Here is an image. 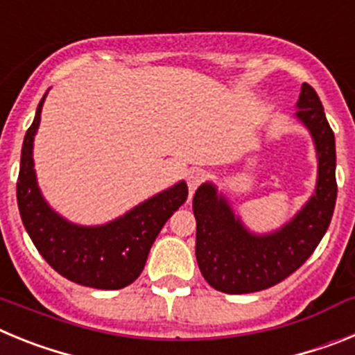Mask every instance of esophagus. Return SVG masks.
Listing matches in <instances>:
<instances>
[{
	"mask_svg": "<svg viewBox=\"0 0 355 355\" xmlns=\"http://www.w3.org/2000/svg\"><path fill=\"white\" fill-rule=\"evenodd\" d=\"M206 175L208 174H206L205 168H190V171H188L187 183H188V188H190V193L196 192V188L206 180Z\"/></svg>",
	"mask_w": 355,
	"mask_h": 355,
	"instance_id": "esophagus-1",
	"label": "esophagus"
}]
</instances>
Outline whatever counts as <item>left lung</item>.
<instances>
[{"label":"left lung","instance_id":"left-lung-1","mask_svg":"<svg viewBox=\"0 0 355 355\" xmlns=\"http://www.w3.org/2000/svg\"><path fill=\"white\" fill-rule=\"evenodd\" d=\"M295 117L311 133L318 158L315 193L290 222L266 234L250 233L213 183L197 188L196 258L209 286L224 293H254L281 283L315 252L336 205V142L324 106L302 83Z\"/></svg>","mask_w":355,"mask_h":355}]
</instances>
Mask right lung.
Listing matches in <instances>:
<instances>
[{
  "label": "right lung",
  "instance_id": "obj_1",
  "mask_svg": "<svg viewBox=\"0 0 355 355\" xmlns=\"http://www.w3.org/2000/svg\"><path fill=\"white\" fill-rule=\"evenodd\" d=\"M46 94L24 135L17 178V206L33 245L65 279L97 290H121L142 274L156 236L188 197V187H174L144 200L103 225L65 220L40 193L33 168V139L39 130Z\"/></svg>",
  "mask_w": 355,
  "mask_h": 355
}]
</instances>
